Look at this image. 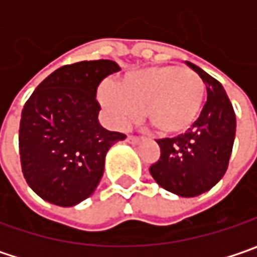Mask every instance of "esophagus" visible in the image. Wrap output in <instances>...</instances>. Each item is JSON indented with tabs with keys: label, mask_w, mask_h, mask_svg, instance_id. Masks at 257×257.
Returning <instances> with one entry per match:
<instances>
[{
	"label": "esophagus",
	"mask_w": 257,
	"mask_h": 257,
	"mask_svg": "<svg viewBox=\"0 0 257 257\" xmlns=\"http://www.w3.org/2000/svg\"><path fill=\"white\" fill-rule=\"evenodd\" d=\"M127 142L132 144H139L142 142V139H139V137H134V136H128L127 137Z\"/></svg>",
	"instance_id": "obj_1"
}]
</instances>
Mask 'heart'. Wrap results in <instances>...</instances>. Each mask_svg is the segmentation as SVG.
I'll use <instances>...</instances> for the list:
<instances>
[{
  "instance_id": "heart-1",
  "label": "heart",
  "mask_w": 257,
  "mask_h": 257,
  "mask_svg": "<svg viewBox=\"0 0 257 257\" xmlns=\"http://www.w3.org/2000/svg\"><path fill=\"white\" fill-rule=\"evenodd\" d=\"M100 101L115 127L143 115L163 136L187 132L202 113L206 85L189 68L156 65L125 74L114 85L100 88Z\"/></svg>"
}]
</instances>
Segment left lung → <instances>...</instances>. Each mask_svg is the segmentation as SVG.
<instances>
[{"instance_id":"1","label":"left lung","mask_w":257,"mask_h":257,"mask_svg":"<svg viewBox=\"0 0 257 257\" xmlns=\"http://www.w3.org/2000/svg\"><path fill=\"white\" fill-rule=\"evenodd\" d=\"M207 88V101L192 128L174 139L157 140L160 159L150 174L164 190L180 197L209 192L227 170L236 136V115L223 85L200 67L186 61Z\"/></svg>"}]
</instances>
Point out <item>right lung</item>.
Segmentation results:
<instances>
[{
	"label": "right lung",
	"mask_w": 257,
	"mask_h": 257,
	"mask_svg": "<svg viewBox=\"0 0 257 257\" xmlns=\"http://www.w3.org/2000/svg\"><path fill=\"white\" fill-rule=\"evenodd\" d=\"M111 60L64 65L35 88L21 113L20 156L28 186L45 202L71 207L90 197L110 147L125 136L98 121L97 88L120 71Z\"/></svg>",
	"instance_id": "right-lung-1"
}]
</instances>
